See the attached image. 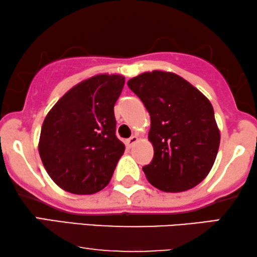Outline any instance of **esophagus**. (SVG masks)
<instances>
[{
	"label": "esophagus",
	"mask_w": 257,
	"mask_h": 257,
	"mask_svg": "<svg viewBox=\"0 0 257 257\" xmlns=\"http://www.w3.org/2000/svg\"><path fill=\"white\" fill-rule=\"evenodd\" d=\"M138 137L137 136H132L131 138H128L127 140H126V146L128 147V149H131V147L135 146V144L138 143Z\"/></svg>",
	"instance_id": "34e87169"
}]
</instances>
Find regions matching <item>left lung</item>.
Returning <instances> with one entry per match:
<instances>
[{"mask_svg": "<svg viewBox=\"0 0 257 257\" xmlns=\"http://www.w3.org/2000/svg\"><path fill=\"white\" fill-rule=\"evenodd\" d=\"M127 85L151 115L149 140L154 156L143 167L147 180L164 192L195 187L212 170L220 145L210 101L172 72H144Z\"/></svg>", "mask_w": 257, "mask_h": 257, "instance_id": "obj_1", "label": "left lung"}]
</instances>
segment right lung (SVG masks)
Returning a JSON list of instances; mask_svg holds the SVG:
<instances>
[{
  "label": "right lung",
  "instance_id": "right-lung-1",
  "mask_svg": "<svg viewBox=\"0 0 257 257\" xmlns=\"http://www.w3.org/2000/svg\"><path fill=\"white\" fill-rule=\"evenodd\" d=\"M120 75H97L70 89L49 111L38 152L50 178L73 194H93L110 182L125 146L115 136Z\"/></svg>",
  "mask_w": 257,
  "mask_h": 257
}]
</instances>
